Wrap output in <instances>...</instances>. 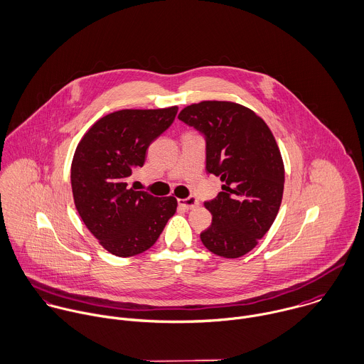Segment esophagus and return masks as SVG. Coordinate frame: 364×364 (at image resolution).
<instances>
[{"label":"esophagus","mask_w":364,"mask_h":364,"mask_svg":"<svg viewBox=\"0 0 364 364\" xmlns=\"http://www.w3.org/2000/svg\"><path fill=\"white\" fill-rule=\"evenodd\" d=\"M178 203L179 206H182L183 209H195L196 206H199V200L195 199V198H186V199H178Z\"/></svg>","instance_id":"esophagus-1"}]
</instances>
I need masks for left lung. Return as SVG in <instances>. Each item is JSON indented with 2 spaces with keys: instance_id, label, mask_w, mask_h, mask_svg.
Returning <instances> with one entry per match:
<instances>
[{
  "instance_id": "left-lung-1",
  "label": "left lung",
  "mask_w": 364,
  "mask_h": 364,
  "mask_svg": "<svg viewBox=\"0 0 364 364\" xmlns=\"http://www.w3.org/2000/svg\"><path fill=\"white\" fill-rule=\"evenodd\" d=\"M178 119L205 134L206 171L223 182V192L205 202L213 219L200 240L216 255L239 258L264 237L281 206L285 171L277 141L259 116L233 102L195 103Z\"/></svg>"
}]
</instances>
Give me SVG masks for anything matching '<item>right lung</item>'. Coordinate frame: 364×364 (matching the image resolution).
Masks as SVG:
<instances>
[{
  "mask_svg": "<svg viewBox=\"0 0 364 364\" xmlns=\"http://www.w3.org/2000/svg\"><path fill=\"white\" fill-rule=\"evenodd\" d=\"M176 113L178 106L119 110L99 119L77 144L70 168L75 206L100 245L117 257L152 247L176 212L173 196L156 198L128 188L148 146Z\"/></svg>",
  "mask_w": 364,
  "mask_h": 364,
  "instance_id": "right-lung-1",
  "label": "right lung"
}]
</instances>
